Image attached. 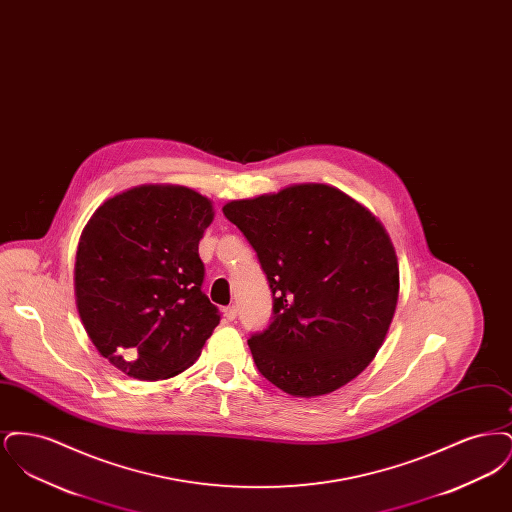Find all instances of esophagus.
<instances>
[{
	"label": "esophagus",
	"instance_id": "34e87169",
	"mask_svg": "<svg viewBox=\"0 0 512 512\" xmlns=\"http://www.w3.org/2000/svg\"><path fill=\"white\" fill-rule=\"evenodd\" d=\"M222 313H224L226 320H234V318L238 317V307L236 305H228V307L222 309Z\"/></svg>",
	"mask_w": 512,
	"mask_h": 512
}]
</instances>
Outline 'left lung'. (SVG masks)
<instances>
[{"mask_svg": "<svg viewBox=\"0 0 512 512\" xmlns=\"http://www.w3.org/2000/svg\"><path fill=\"white\" fill-rule=\"evenodd\" d=\"M255 249L272 292V322L247 345L270 384L317 397L357 378L390 330L399 267L368 209L326 184L222 207Z\"/></svg>", "mask_w": 512, "mask_h": 512, "instance_id": "8db88e82", "label": "left lung"}]
</instances>
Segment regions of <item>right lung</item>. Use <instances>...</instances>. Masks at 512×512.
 Listing matches in <instances>:
<instances>
[{
	"mask_svg": "<svg viewBox=\"0 0 512 512\" xmlns=\"http://www.w3.org/2000/svg\"><path fill=\"white\" fill-rule=\"evenodd\" d=\"M207 197L144 184L107 199L82 230L74 293L105 357L138 380H165L195 363L220 322L201 290L199 240L213 222Z\"/></svg>",
	"mask_w": 512,
	"mask_h": 512,
	"instance_id": "right-lung-1",
	"label": "right lung"
}]
</instances>
